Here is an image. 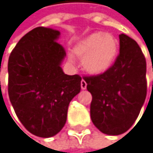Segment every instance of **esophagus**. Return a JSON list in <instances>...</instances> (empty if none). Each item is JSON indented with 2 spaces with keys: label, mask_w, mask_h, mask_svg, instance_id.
Segmentation results:
<instances>
[{
  "label": "esophagus",
  "mask_w": 153,
  "mask_h": 153,
  "mask_svg": "<svg viewBox=\"0 0 153 153\" xmlns=\"http://www.w3.org/2000/svg\"><path fill=\"white\" fill-rule=\"evenodd\" d=\"M81 87H82V90H85L87 88V83H86V82L84 80H82V82H81Z\"/></svg>",
  "instance_id": "1"
}]
</instances>
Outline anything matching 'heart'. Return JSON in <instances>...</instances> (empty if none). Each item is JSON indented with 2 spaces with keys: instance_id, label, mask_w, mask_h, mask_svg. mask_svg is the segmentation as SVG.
<instances>
[{
  "instance_id": "obj_1",
  "label": "heart",
  "mask_w": 153,
  "mask_h": 153,
  "mask_svg": "<svg viewBox=\"0 0 153 153\" xmlns=\"http://www.w3.org/2000/svg\"><path fill=\"white\" fill-rule=\"evenodd\" d=\"M117 39L102 31L93 32L80 41L73 48V52L82 58L83 69L92 75L108 71L118 57Z\"/></svg>"
}]
</instances>
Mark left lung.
Masks as SVG:
<instances>
[{"label":"left lung","instance_id":"8db88e82","mask_svg":"<svg viewBox=\"0 0 153 153\" xmlns=\"http://www.w3.org/2000/svg\"><path fill=\"white\" fill-rule=\"evenodd\" d=\"M120 54L105 73L84 77L92 95L91 118L107 135H120L135 123L146 93V61L138 43L124 33L119 35Z\"/></svg>","mask_w":153,"mask_h":153}]
</instances>
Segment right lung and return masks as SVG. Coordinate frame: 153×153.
Listing matches in <instances>:
<instances>
[{
    "mask_svg": "<svg viewBox=\"0 0 153 153\" xmlns=\"http://www.w3.org/2000/svg\"><path fill=\"white\" fill-rule=\"evenodd\" d=\"M61 32L37 27L16 44L8 62V92L17 117L33 135L50 138L65 125L71 101L81 91L82 78L61 65L66 52Z\"/></svg>",
    "mask_w": 153,
    "mask_h": 153,
    "instance_id": "right-lung-1",
    "label": "right lung"
}]
</instances>
